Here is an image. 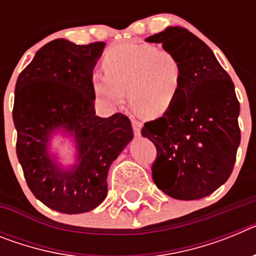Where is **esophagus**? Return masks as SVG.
Wrapping results in <instances>:
<instances>
[{"label": "esophagus", "instance_id": "34e87169", "mask_svg": "<svg viewBox=\"0 0 256 256\" xmlns=\"http://www.w3.org/2000/svg\"><path fill=\"white\" fill-rule=\"evenodd\" d=\"M132 126H133V132H134V134L138 137V136H141V130H142V123L138 120H136V119H133L132 120Z\"/></svg>", "mask_w": 256, "mask_h": 256}]
</instances>
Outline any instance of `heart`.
<instances>
[{"label": "heart", "mask_w": 256, "mask_h": 256, "mask_svg": "<svg viewBox=\"0 0 256 256\" xmlns=\"http://www.w3.org/2000/svg\"><path fill=\"white\" fill-rule=\"evenodd\" d=\"M106 73L94 74V92L110 106H119L128 91L137 114L158 118L170 110L182 82V66L168 50L152 44H123L108 52Z\"/></svg>", "instance_id": "1"}]
</instances>
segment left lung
<instances>
[{
	"mask_svg": "<svg viewBox=\"0 0 256 256\" xmlns=\"http://www.w3.org/2000/svg\"><path fill=\"white\" fill-rule=\"evenodd\" d=\"M146 42L162 44L182 66L170 110L144 123L155 144L152 180L177 200H198L230 178L241 141L240 102L230 76L205 42L182 26H168Z\"/></svg>",
	"mask_w": 256,
	"mask_h": 256,
	"instance_id": "1",
	"label": "left lung"
}]
</instances>
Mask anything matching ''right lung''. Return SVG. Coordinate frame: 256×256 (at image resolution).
I'll use <instances>...</instances> for the list:
<instances>
[{
  "instance_id": "obj_1",
  "label": "right lung",
  "mask_w": 256,
  "mask_h": 256,
  "mask_svg": "<svg viewBox=\"0 0 256 256\" xmlns=\"http://www.w3.org/2000/svg\"><path fill=\"white\" fill-rule=\"evenodd\" d=\"M104 48L105 42L51 40L15 86L16 155L26 184L40 202L64 214L90 212L105 200L110 165L133 138L126 115L100 118L94 112L92 78ZM58 132L74 138V164L64 167L49 151Z\"/></svg>"
}]
</instances>
